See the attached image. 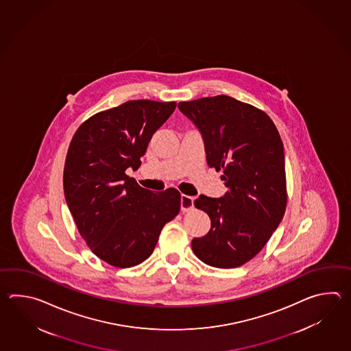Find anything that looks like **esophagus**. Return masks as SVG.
<instances>
[{
    "instance_id": "1",
    "label": "esophagus",
    "mask_w": 351,
    "mask_h": 351,
    "mask_svg": "<svg viewBox=\"0 0 351 351\" xmlns=\"http://www.w3.org/2000/svg\"><path fill=\"white\" fill-rule=\"evenodd\" d=\"M193 197H189V195H186V194H182V197H180V208H182V210H183V212L191 210V209L193 208Z\"/></svg>"
}]
</instances>
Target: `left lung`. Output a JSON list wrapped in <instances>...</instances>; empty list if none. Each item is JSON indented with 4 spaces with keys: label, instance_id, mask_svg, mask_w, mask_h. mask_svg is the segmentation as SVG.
<instances>
[{
    "label": "left lung",
    "instance_id": "8db88e82",
    "mask_svg": "<svg viewBox=\"0 0 351 351\" xmlns=\"http://www.w3.org/2000/svg\"><path fill=\"white\" fill-rule=\"evenodd\" d=\"M179 110L201 130L207 163L223 171L227 192L201 194L197 208L210 218V230L193 239L202 262L234 269L261 251L281 222L287 204L284 145L266 112L227 95L180 101Z\"/></svg>",
    "mask_w": 351,
    "mask_h": 351
}]
</instances>
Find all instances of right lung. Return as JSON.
<instances>
[{"instance_id":"add662e5","label":"right lung","mask_w":351,"mask_h":351,"mask_svg":"<svg viewBox=\"0 0 351 351\" xmlns=\"http://www.w3.org/2000/svg\"><path fill=\"white\" fill-rule=\"evenodd\" d=\"M176 106V101L129 100L85 120L69 145L67 206L91 252L114 267L145 261L165 223L178 215L176 188L152 192L125 173L141 167L152 136Z\"/></svg>"}]
</instances>
